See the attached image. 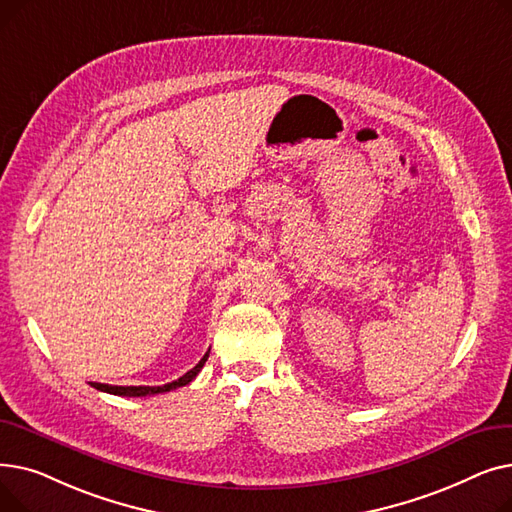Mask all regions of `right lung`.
<instances>
[{
    "label": "right lung",
    "mask_w": 512,
    "mask_h": 512,
    "mask_svg": "<svg viewBox=\"0 0 512 512\" xmlns=\"http://www.w3.org/2000/svg\"><path fill=\"white\" fill-rule=\"evenodd\" d=\"M207 357H209V351L203 355V359H201L191 371H186V373L182 375V378H178V380H174V382H170V384H164V386H110V384H97V382H91V386L97 388V390H101V392L116 394V396H151V394L170 392V390H176V388H180V386L191 384V382L197 378V373L203 369Z\"/></svg>",
    "instance_id": "right-lung-1"
}]
</instances>
